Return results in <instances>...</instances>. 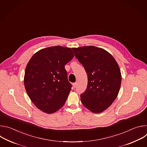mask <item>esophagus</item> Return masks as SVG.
Wrapping results in <instances>:
<instances>
[{
    "mask_svg": "<svg viewBox=\"0 0 147 147\" xmlns=\"http://www.w3.org/2000/svg\"><path fill=\"white\" fill-rule=\"evenodd\" d=\"M73 86L74 88H76V87H77V83H76V82L73 83Z\"/></svg>",
    "mask_w": 147,
    "mask_h": 147,
    "instance_id": "1",
    "label": "esophagus"
}]
</instances>
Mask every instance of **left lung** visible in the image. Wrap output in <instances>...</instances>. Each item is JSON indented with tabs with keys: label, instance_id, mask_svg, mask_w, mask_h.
I'll return each mask as SVG.
<instances>
[{
	"label": "left lung",
	"instance_id": "1",
	"mask_svg": "<svg viewBox=\"0 0 147 147\" xmlns=\"http://www.w3.org/2000/svg\"><path fill=\"white\" fill-rule=\"evenodd\" d=\"M76 57L88 76V86L81 95L83 105L98 113L108 109L117 98L121 82L119 66L108 51L94 46L73 48Z\"/></svg>",
	"mask_w": 147,
	"mask_h": 147
}]
</instances>
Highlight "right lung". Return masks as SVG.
Segmentation results:
<instances>
[{"label":"right lung","instance_id":"add662e5","mask_svg":"<svg viewBox=\"0 0 147 147\" xmlns=\"http://www.w3.org/2000/svg\"><path fill=\"white\" fill-rule=\"evenodd\" d=\"M74 56L71 48L55 46L39 50L28 61L25 88L32 103L43 112L53 113L65 105L71 88L65 66Z\"/></svg>","mask_w":147,"mask_h":147}]
</instances>
